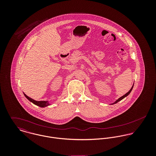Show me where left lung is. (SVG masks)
<instances>
[{
  "label": "left lung",
  "instance_id": "left-lung-1",
  "mask_svg": "<svg viewBox=\"0 0 156 156\" xmlns=\"http://www.w3.org/2000/svg\"><path fill=\"white\" fill-rule=\"evenodd\" d=\"M133 86H134V83L133 85V86H132V88L131 89H130V90L128 92H127L126 94H124L123 96H122V97H121L120 98H119L118 100H116L114 103H113L112 104H111V105H114V104H116V103H117L118 101H121V100H122L123 98H124L125 97H126L127 96H128L129 94H130V93L131 92V91L132 90V89H133Z\"/></svg>",
  "mask_w": 156,
  "mask_h": 156
}]
</instances>
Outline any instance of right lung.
Instances as JSON below:
<instances>
[{
	"label": "right lung",
	"mask_w": 156,
	"mask_h": 156,
	"mask_svg": "<svg viewBox=\"0 0 156 156\" xmlns=\"http://www.w3.org/2000/svg\"><path fill=\"white\" fill-rule=\"evenodd\" d=\"M24 96L26 97V98L29 100L30 102H32V103H34V105L38 106H40L41 108H45V107H47L49 105H50V103H49L48 101H36L30 97H29L27 95H26L24 93H23Z\"/></svg>",
	"instance_id": "add662e5"
}]
</instances>
